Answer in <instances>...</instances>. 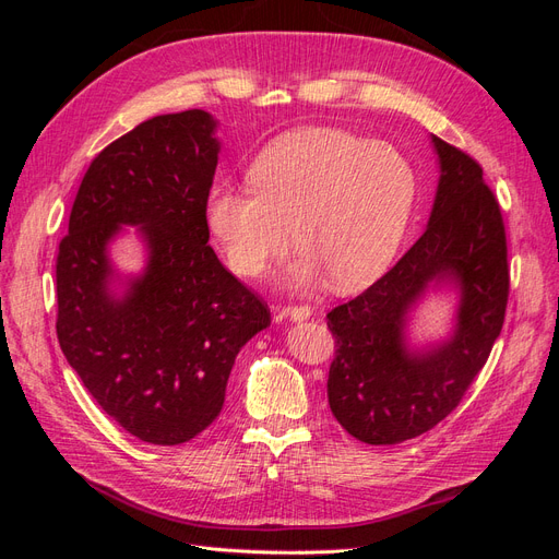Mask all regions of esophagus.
<instances>
[{
	"label": "esophagus",
	"instance_id": "34e87169",
	"mask_svg": "<svg viewBox=\"0 0 559 559\" xmlns=\"http://www.w3.org/2000/svg\"><path fill=\"white\" fill-rule=\"evenodd\" d=\"M282 319H289V321H306L312 317V310L308 306H292V308H284L280 312Z\"/></svg>",
	"mask_w": 559,
	"mask_h": 559
}]
</instances>
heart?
Segmentation results:
<instances>
[{"instance_id":"obj_1","label":"heart","mask_w":559,"mask_h":559,"mask_svg":"<svg viewBox=\"0 0 559 559\" xmlns=\"http://www.w3.org/2000/svg\"><path fill=\"white\" fill-rule=\"evenodd\" d=\"M253 189L218 183L205 218L235 275L257 280L294 242L284 284L308 292L326 275L337 292L361 289L392 263L419 193L401 148L333 128L286 132L249 167Z\"/></svg>"}]
</instances>
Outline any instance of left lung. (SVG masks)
<instances>
[{
    "label": "left lung",
    "mask_w": 559,
    "mask_h": 559,
    "mask_svg": "<svg viewBox=\"0 0 559 559\" xmlns=\"http://www.w3.org/2000/svg\"><path fill=\"white\" fill-rule=\"evenodd\" d=\"M431 144L438 183L421 238L361 296L326 314L337 343L326 384L331 413L368 445L403 443L445 419L503 326L501 210L476 160L436 134ZM431 293L453 298L451 326L419 342L412 319Z\"/></svg>",
    "instance_id": "1"
}]
</instances>
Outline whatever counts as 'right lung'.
<instances>
[{
  "label": "right lung",
  "instance_id": "add662e5",
  "mask_svg": "<svg viewBox=\"0 0 559 559\" xmlns=\"http://www.w3.org/2000/svg\"><path fill=\"white\" fill-rule=\"evenodd\" d=\"M202 109L154 116L91 163L58 251V341L83 386L128 433L179 445L224 408L240 349L267 306L207 245L222 142ZM134 227L145 251L123 274L110 247Z\"/></svg>",
  "mask_w": 559,
  "mask_h": 559
}]
</instances>
